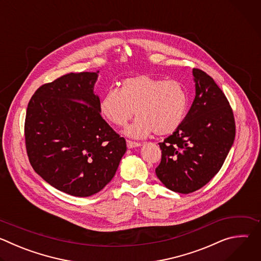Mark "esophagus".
Wrapping results in <instances>:
<instances>
[{
	"instance_id": "1",
	"label": "esophagus",
	"mask_w": 261,
	"mask_h": 261,
	"mask_svg": "<svg viewBox=\"0 0 261 261\" xmlns=\"http://www.w3.org/2000/svg\"><path fill=\"white\" fill-rule=\"evenodd\" d=\"M141 143L140 142H137V141H132V140H129L127 139V146L129 148H133V147H136V146H140Z\"/></svg>"
}]
</instances>
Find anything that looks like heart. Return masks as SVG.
<instances>
[{"label": "heart", "mask_w": 261, "mask_h": 261, "mask_svg": "<svg viewBox=\"0 0 261 261\" xmlns=\"http://www.w3.org/2000/svg\"><path fill=\"white\" fill-rule=\"evenodd\" d=\"M188 105V92L180 82L137 75L123 80L120 89H108L101 97L99 110L115 126H124L134 115L138 116L125 132L143 138L153 132L162 136L177 130Z\"/></svg>", "instance_id": "1"}]
</instances>
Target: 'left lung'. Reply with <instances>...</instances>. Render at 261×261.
Segmentation results:
<instances>
[{
  "mask_svg": "<svg viewBox=\"0 0 261 261\" xmlns=\"http://www.w3.org/2000/svg\"><path fill=\"white\" fill-rule=\"evenodd\" d=\"M196 96L182 124L163 142L155 171L171 191L188 194L206 185L221 169L236 136L233 111L214 80L193 69Z\"/></svg>",
  "mask_w": 261,
  "mask_h": 261,
  "instance_id": "obj_1",
  "label": "left lung"
}]
</instances>
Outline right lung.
<instances>
[{
    "mask_svg": "<svg viewBox=\"0 0 261 261\" xmlns=\"http://www.w3.org/2000/svg\"><path fill=\"white\" fill-rule=\"evenodd\" d=\"M99 71L69 73L42 85L29 101L27 154L34 170L58 190L87 197L115 176L126 140L100 115L93 92Z\"/></svg>",
    "mask_w": 261,
    "mask_h": 261,
    "instance_id": "add662e5",
    "label": "right lung"
}]
</instances>
